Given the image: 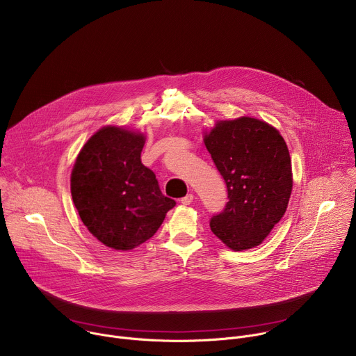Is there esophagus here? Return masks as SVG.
Masks as SVG:
<instances>
[{
	"label": "esophagus",
	"mask_w": 356,
	"mask_h": 356,
	"mask_svg": "<svg viewBox=\"0 0 356 356\" xmlns=\"http://www.w3.org/2000/svg\"><path fill=\"white\" fill-rule=\"evenodd\" d=\"M193 200H194V195H193V194H187V195L183 197L180 201H181L183 206H188V204H191Z\"/></svg>",
	"instance_id": "1"
}]
</instances>
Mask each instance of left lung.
Wrapping results in <instances>:
<instances>
[{"label":"left lung","mask_w":356,"mask_h":356,"mask_svg":"<svg viewBox=\"0 0 356 356\" xmlns=\"http://www.w3.org/2000/svg\"><path fill=\"white\" fill-rule=\"evenodd\" d=\"M204 143L229 198L211 217V231L232 250L258 246L284 216L293 188L283 136L265 121L241 117L218 121Z\"/></svg>","instance_id":"obj_1"}]
</instances>
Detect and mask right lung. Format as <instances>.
<instances>
[{
	"label": "right lung",
	"instance_id": "add662e5",
	"mask_svg": "<svg viewBox=\"0 0 356 356\" xmlns=\"http://www.w3.org/2000/svg\"><path fill=\"white\" fill-rule=\"evenodd\" d=\"M145 136L118 127L97 131L72 170L73 202L87 229L106 246L129 250L162 225L176 201L140 162Z\"/></svg>",
	"mask_w": 356,
	"mask_h": 356
}]
</instances>
